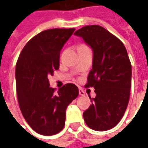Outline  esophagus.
I'll list each match as a JSON object with an SVG mask.
<instances>
[{"label":"esophagus","instance_id":"34e87169","mask_svg":"<svg viewBox=\"0 0 148 148\" xmlns=\"http://www.w3.org/2000/svg\"><path fill=\"white\" fill-rule=\"evenodd\" d=\"M79 95H85V92L83 91L82 90H79Z\"/></svg>","mask_w":148,"mask_h":148}]
</instances>
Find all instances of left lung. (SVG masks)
<instances>
[{
	"label": "left lung",
	"mask_w": 148,
	"mask_h": 148,
	"mask_svg": "<svg viewBox=\"0 0 148 148\" xmlns=\"http://www.w3.org/2000/svg\"><path fill=\"white\" fill-rule=\"evenodd\" d=\"M93 51L92 69L86 87H94L95 97L83 113L89 128L106 131L121 120L129 100L132 66L123 43L99 25H87L74 34Z\"/></svg>",
	"instance_id": "left-lung-1"
}]
</instances>
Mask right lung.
Here are the masks:
<instances>
[{
    "label": "right lung",
    "instance_id": "1",
    "mask_svg": "<svg viewBox=\"0 0 148 148\" xmlns=\"http://www.w3.org/2000/svg\"><path fill=\"white\" fill-rule=\"evenodd\" d=\"M75 29H53L38 34L22 49L15 66L20 109L29 125L45 136L58 134L65 125L66 110L78 96L68 83L54 92L48 77L59 68L60 52Z\"/></svg>",
    "mask_w": 148,
    "mask_h": 148
}]
</instances>
